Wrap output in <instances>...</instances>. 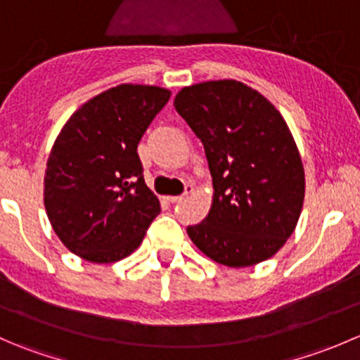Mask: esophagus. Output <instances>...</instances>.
<instances>
[{
    "label": "esophagus",
    "mask_w": 360,
    "mask_h": 360,
    "mask_svg": "<svg viewBox=\"0 0 360 360\" xmlns=\"http://www.w3.org/2000/svg\"><path fill=\"white\" fill-rule=\"evenodd\" d=\"M191 193H193V184H186V190H184L183 195H177V197H167V202L177 203V202L184 200V198H186L188 195H191Z\"/></svg>",
    "instance_id": "1"
}]
</instances>
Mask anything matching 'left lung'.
I'll return each instance as SVG.
<instances>
[{"mask_svg": "<svg viewBox=\"0 0 360 360\" xmlns=\"http://www.w3.org/2000/svg\"><path fill=\"white\" fill-rule=\"evenodd\" d=\"M176 111L202 141L214 200L193 244L226 266H252L285 244L300 219L304 170L288 123L259 92L235 79L186 86Z\"/></svg>", "mask_w": 360, "mask_h": 360, "instance_id": "obj_1", "label": "left lung"}]
</instances>
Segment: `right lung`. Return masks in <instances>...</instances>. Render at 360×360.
Instances as JSON below:
<instances>
[{"label": "right lung", "mask_w": 360, "mask_h": 360, "mask_svg": "<svg viewBox=\"0 0 360 360\" xmlns=\"http://www.w3.org/2000/svg\"><path fill=\"white\" fill-rule=\"evenodd\" d=\"M170 92L118 85L83 104L57 136L45 172V209L76 256L115 263L139 248L160 214L137 144Z\"/></svg>", "instance_id": "right-lung-1"}]
</instances>
